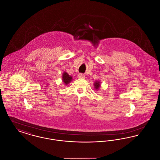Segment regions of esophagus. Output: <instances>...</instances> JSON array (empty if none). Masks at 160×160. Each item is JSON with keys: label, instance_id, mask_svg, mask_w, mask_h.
Masks as SVG:
<instances>
[{"label": "esophagus", "instance_id": "obj_1", "mask_svg": "<svg viewBox=\"0 0 160 160\" xmlns=\"http://www.w3.org/2000/svg\"><path fill=\"white\" fill-rule=\"evenodd\" d=\"M77 77H78V78H84V77H85V76L84 75V74H78V76H77Z\"/></svg>", "mask_w": 160, "mask_h": 160}]
</instances>
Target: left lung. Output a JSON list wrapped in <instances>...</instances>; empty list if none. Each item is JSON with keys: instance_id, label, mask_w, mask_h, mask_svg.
Masks as SVG:
<instances>
[{"instance_id": "8db88e82", "label": "left lung", "mask_w": 160, "mask_h": 160, "mask_svg": "<svg viewBox=\"0 0 160 160\" xmlns=\"http://www.w3.org/2000/svg\"><path fill=\"white\" fill-rule=\"evenodd\" d=\"M100 86H101V85H100V82H98V81L95 82V83H94V88H95L97 90H98Z\"/></svg>"}]
</instances>
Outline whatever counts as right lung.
<instances>
[{
	"label": "right lung",
	"mask_w": 160,
	"mask_h": 160,
	"mask_svg": "<svg viewBox=\"0 0 160 160\" xmlns=\"http://www.w3.org/2000/svg\"><path fill=\"white\" fill-rule=\"evenodd\" d=\"M62 80L65 84H68L72 80V77L68 75V74L66 72H64L62 74Z\"/></svg>",
	"instance_id": "obj_1"
}]
</instances>
